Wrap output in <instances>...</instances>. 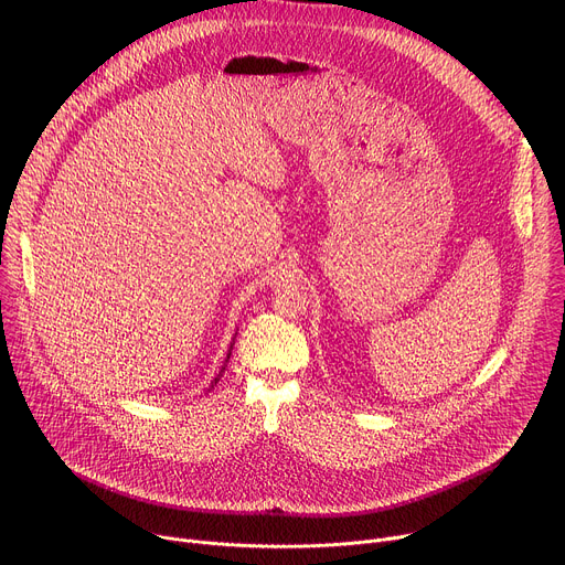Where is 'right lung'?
<instances>
[{
  "mask_svg": "<svg viewBox=\"0 0 565 565\" xmlns=\"http://www.w3.org/2000/svg\"><path fill=\"white\" fill-rule=\"evenodd\" d=\"M227 358H230V355H227ZM223 371H225V366H223ZM216 380H218V377H216Z\"/></svg>",
  "mask_w": 565,
  "mask_h": 565,
  "instance_id": "add662e5",
  "label": "right lung"
}]
</instances>
